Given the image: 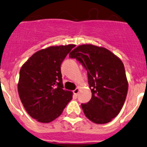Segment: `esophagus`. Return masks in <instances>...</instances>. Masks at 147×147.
<instances>
[{"instance_id": "34e87169", "label": "esophagus", "mask_w": 147, "mask_h": 147, "mask_svg": "<svg viewBox=\"0 0 147 147\" xmlns=\"http://www.w3.org/2000/svg\"><path fill=\"white\" fill-rule=\"evenodd\" d=\"M78 92H79V88H76L75 90H73V95L77 97L78 95Z\"/></svg>"}]
</instances>
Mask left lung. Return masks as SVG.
Here are the masks:
<instances>
[{"mask_svg":"<svg viewBox=\"0 0 147 147\" xmlns=\"http://www.w3.org/2000/svg\"><path fill=\"white\" fill-rule=\"evenodd\" d=\"M69 57L79 61L88 72L92 98L81 104L85 116L98 124L110 122L121 111L127 95L123 62L105 48L92 45H80Z\"/></svg>","mask_w":147,"mask_h":147,"instance_id":"left-lung-1","label":"left lung"}]
</instances>
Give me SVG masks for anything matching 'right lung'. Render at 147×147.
<instances>
[{"instance_id": "right-lung-1", "label": "right lung", "mask_w": 147, "mask_h": 147, "mask_svg": "<svg viewBox=\"0 0 147 147\" xmlns=\"http://www.w3.org/2000/svg\"><path fill=\"white\" fill-rule=\"evenodd\" d=\"M75 47H50L38 51L20 69V99L27 113L39 122L56 119L72 100V92L63 89L61 64Z\"/></svg>"}]
</instances>
